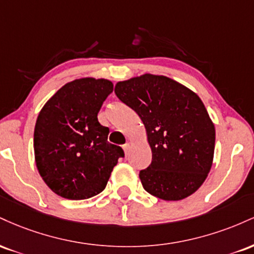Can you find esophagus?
<instances>
[{
    "instance_id": "1",
    "label": "esophagus",
    "mask_w": 254,
    "mask_h": 254,
    "mask_svg": "<svg viewBox=\"0 0 254 254\" xmlns=\"http://www.w3.org/2000/svg\"><path fill=\"white\" fill-rule=\"evenodd\" d=\"M123 149L125 151V154L129 153V149H130V143H129V142H127V143L123 145Z\"/></svg>"
}]
</instances>
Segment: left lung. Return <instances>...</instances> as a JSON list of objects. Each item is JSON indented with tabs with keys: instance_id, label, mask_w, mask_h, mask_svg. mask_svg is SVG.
Segmentation results:
<instances>
[{
	"instance_id": "8db88e82",
	"label": "left lung",
	"mask_w": 254,
	"mask_h": 254,
	"mask_svg": "<svg viewBox=\"0 0 254 254\" xmlns=\"http://www.w3.org/2000/svg\"><path fill=\"white\" fill-rule=\"evenodd\" d=\"M115 93L147 130L151 164L139 171L144 190L164 200L191 196L210 172L215 149V127L199 97L150 74L118 82Z\"/></svg>"
}]
</instances>
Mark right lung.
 <instances>
[{
  "instance_id": "right-lung-1",
  "label": "right lung",
  "mask_w": 254,
  "mask_h": 254,
  "mask_svg": "<svg viewBox=\"0 0 254 254\" xmlns=\"http://www.w3.org/2000/svg\"><path fill=\"white\" fill-rule=\"evenodd\" d=\"M113 84L78 78L64 84L40 111L34 127V156L40 177L58 196L80 200L97 196L124 150L107 141L98 121Z\"/></svg>"
}]
</instances>
